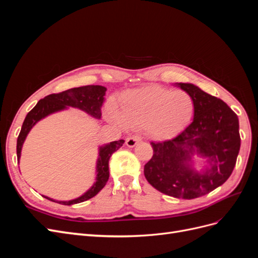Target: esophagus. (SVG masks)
Returning <instances> with one entry per match:
<instances>
[{
    "label": "esophagus",
    "instance_id": "34e87169",
    "mask_svg": "<svg viewBox=\"0 0 258 258\" xmlns=\"http://www.w3.org/2000/svg\"><path fill=\"white\" fill-rule=\"evenodd\" d=\"M140 141H141V138L139 136H134V137H129L126 140V145L128 147H135Z\"/></svg>",
    "mask_w": 258,
    "mask_h": 258
}]
</instances>
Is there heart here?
Segmentation results:
<instances>
[{"label":"heart","instance_id":"b5f03b06","mask_svg":"<svg viewBox=\"0 0 258 258\" xmlns=\"http://www.w3.org/2000/svg\"><path fill=\"white\" fill-rule=\"evenodd\" d=\"M121 107L107 106V118L122 129L144 128L154 139L166 140L178 134L191 119L195 103L184 90L147 86L129 90L121 98Z\"/></svg>","mask_w":258,"mask_h":258}]
</instances>
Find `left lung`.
<instances>
[{
  "instance_id": "left-lung-1",
  "label": "left lung",
  "mask_w": 258,
  "mask_h": 258,
  "mask_svg": "<svg viewBox=\"0 0 258 258\" xmlns=\"http://www.w3.org/2000/svg\"><path fill=\"white\" fill-rule=\"evenodd\" d=\"M195 103L192 121L175 138L152 142L153 157L144 175L156 189L168 196L194 199L223 185L236 166L240 151L239 119L224 101L189 83H176ZM195 154L206 159L194 169Z\"/></svg>"
}]
</instances>
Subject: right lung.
<instances>
[{"instance_id":"obj_1","label":"right lung","mask_w":258,"mask_h":258,"mask_svg":"<svg viewBox=\"0 0 258 258\" xmlns=\"http://www.w3.org/2000/svg\"><path fill=\"white\" fill-rule=\"evenodd\" d=\"M105 91L106 88L103 87V86L88 85L83 86V87L69 89L60 93H52V95H49L38 101L37 104L27 114L17 139L18 162L21 156L22 145L26 141V138L30 130L33 128V126L37 121H40L41 119L45 118L46 116H48L50 114L67 110L69 106L80 108V110L92 116L93 118L100 119L101 116H102L101 107H102L105 100ZM123 143V140H118V141L110 142L102 146H99V156L96 166V182L93 183L90 188L85 194H83L82 196L69 201H59L53 200L46 196L43 197L64 206L81 204V202H84L92 197H95L96 195L105 186L108 176H110L108 160H110L112 154L118 150V148H120Z\"/></svg>"}]
</instances>
